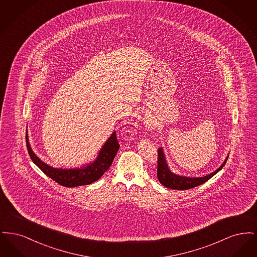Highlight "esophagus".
<instances>
[{
  "label": "esophagus",
  "mask_w": 257,
  "mask_h": 257,
  "mask_svg": "<svg viewBox=\"0 0 257 257\" xmlns=\"http://www.w3.org/2000/svg\"><path fill=\"white\" fill-rule=\"evenodd\" d=\"M147 125H148L149 127H152V122H147Z\"/></svg>",
  "instance_id": "esophagus-1"
}]
</instances>
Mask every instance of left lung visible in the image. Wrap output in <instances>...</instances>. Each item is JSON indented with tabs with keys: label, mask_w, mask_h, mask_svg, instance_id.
Returning a JSON list of instances; mask_svg holds the SVG:
<instances>
[{
	"label": "left lung",
	"mask_w": 257,
	"mask_h": 257,
	"mask_svg": "<svg viewBox=\"0 0 257 257\" xmlns=\"http://www.w3.org/2000/svg\"><path fill=\"white\" fill-rule=\"evenodd\" d=\"M227 158L223 162V164L220 166L217 171L208 174L203 177H186V176H180L172 173L166 162V158L163 152V149H158V161H157V177L160 182L165 187L171 189V190H189L192 188L197 187L201 184L205 183L211 177H213L218 171H220L222 167L225 165Z\"/></svg>",
	"instance_id": "left-lung-1"
}]
</instances>
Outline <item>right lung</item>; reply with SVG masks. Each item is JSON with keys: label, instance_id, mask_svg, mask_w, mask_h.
Instances as JSON below:
<instances>
[{"label": "right lung", "instance_id": "right-lung-1", "mask_svg": "<svg viewBox=\"0 0 257 257\" xmlns=\"http://www.w3.org/2000/svg\"><path fill=\"white\" fill-rule=\"evenodd\" d=\"M26 144L31 159L33 160V162L37 167L47 176H49L51 179H53L60 185L68 188L88 185L95 182L109 170L119 148V143L116 138V133L113 132L104 145V147L100 150L97 158L93 163L89 164L87 167L81 169L61 170L50 167L37 157L30 147L28 134L26 135Z\"/></svg>", "mask_w": 257, "mask_h": 257}]
</instances>
